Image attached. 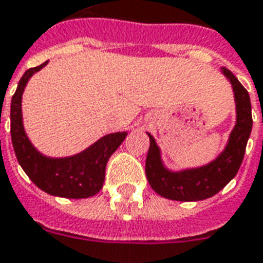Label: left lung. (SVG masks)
<instances>
[{
    "label": "left lung",
    "instance_id": "8db88e82",
    "mask_svg": "<svg viewBox=\"0 0 263 263\" xmlns=\"http://www.w3.org/2000/svg\"><path fill=\"white\" fill-rule=\"evenodd\" d=\"M221 71L230 80L234 90L237 122L230 134L227 146L213 162L194 169L169 171L160 159V149L156 141L148 134L151 145L145 172L151 187L162 197L176 201H198L213 197L235 177L242 163L247 142L252 129L251 100L245 87L230 70L222 67Z\"/></svg>",
    "mask_w": 263,
    "mask_h": 263
}]
</instances>
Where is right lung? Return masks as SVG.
<instances>
[{"label":"right lung","instance_id":"right-lung-1","mask_svg":"<svg viewBox=\"0 0 263 263\" xmlns=\"http://www.w3.org/2000/svg\"><path fill=\"white\" fill-rule=\"evenodd\" d=\"M46 65L48 62L26 70L11 100V138L16 159L28 177L45 193L65 198L91 197L103 189L107 162L128 132L108 134L80 154L67 158H49L41 154L24 129L21 104L26 83Z\"/></svg>","mask_w":263,"mask_h":263}]
</instances>
